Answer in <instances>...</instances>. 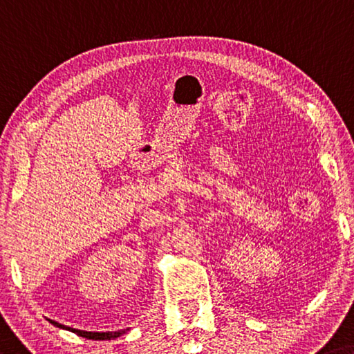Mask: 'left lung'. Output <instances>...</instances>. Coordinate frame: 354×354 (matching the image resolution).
<instances>
[{
  "mask_svg": "<svg viewBox=\"0 0 354 354\" xmlns=\"http://www.w3.org/2000/svg\"><path fill=\"white\" fill-rule=\"evenodd\" d=\"M52 323H53V324H55V326H56V323H55V322H52Z\"/></svg>",
  "mask_w": 354,
  "mask_h": 354,
  "instance_id": "1",
  "label": "left lung"
}]
</instances>
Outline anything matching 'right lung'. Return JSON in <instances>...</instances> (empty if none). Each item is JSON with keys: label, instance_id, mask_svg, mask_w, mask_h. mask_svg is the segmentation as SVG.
I'll use <instances>...</instances> for the list:
<instances>
[{"label": "right lung", "instance_id": "right-lung-1", "mask_svg": "<svg viewBox=\"0 0 354 354\" xmlns=\"http://www.w3.org/2000/svg\"><path fill=\"white\" fill-rule=\"evenodd\" d=\"M58 324V323H56ZM61 326V324H59ZM61 328H66V326H61ZM72 330V333H75L77 335H80V337H85V339H93V340H111V339H116L120 337V335L126 334L129 329H121V330H115V333H88V330H80V329H72V328H66Z\"/></svg>", "mask_w": 354, "mask_h": 354}]
</instances>
